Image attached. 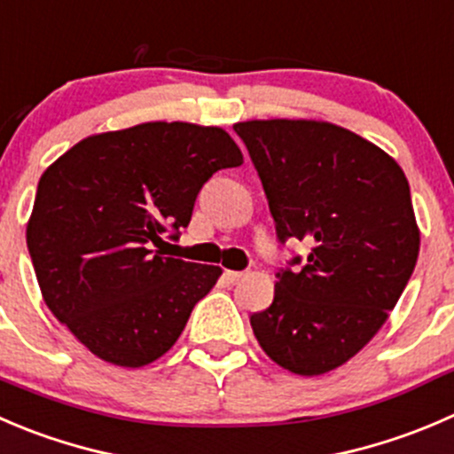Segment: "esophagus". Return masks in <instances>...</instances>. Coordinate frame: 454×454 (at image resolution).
<instances>
[{
  "label": "esophagus",
  "mask_w": 454,
  "mask_h": 454,
  "mask_svg": "<svg viewBox=\"0 0 454 454\" xmlns=\"http://www.w3.org/2000/svg\"><path fill=\"white\" fill-rule=\"evenodd\" d=\"M223 277H226L228 281H231V284H239L241 279H244L246 277V272H237V270H226L223 272Z\"/></svg>",
  "instance_id": "34e87169"
}]
</instances>
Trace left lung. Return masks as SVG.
I'll use <instances>...</instances> for the list:
<instances>
[{
	"label": "left lung",
	"mask_w": 454,
	"mask_h": 454,
	"mask_svg": "<svg viewBox=\"0 0 454 454\" xmlns=\"http://www.w3.org/2000/svg\"><path fill=\"white\" fill-rule=\"evenodd\" d=\"M235 133L279 241L312 244L303 268L277 275L272 303L250 325L277 366L324 375L380 333L415 270L421 237L411 186L388 153L330 121L250 120Z\"/></svg>",
	"instance_id": "1"
}]
</instances>
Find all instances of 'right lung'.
Here are the masks:
<instances>
[{
	"mask_svg": "<svg viewBox=\"0 0 454 454\" xmlns=\"http://www.w3.org/2000/svg\"><path fill=\"white\" fill-rule=\"evenodd\" d=\"M244 164L219 126L148 121L97 133L43 170L26 226L39 290L95 357L142 368L168 353L222 268L164 257L213 173Z\"/></svg>",
	"mask_w": 454,
	"mask_h": 454,
	"instance_id": "right-lung-1",
	"label": "right lung"
}]
</instances>
